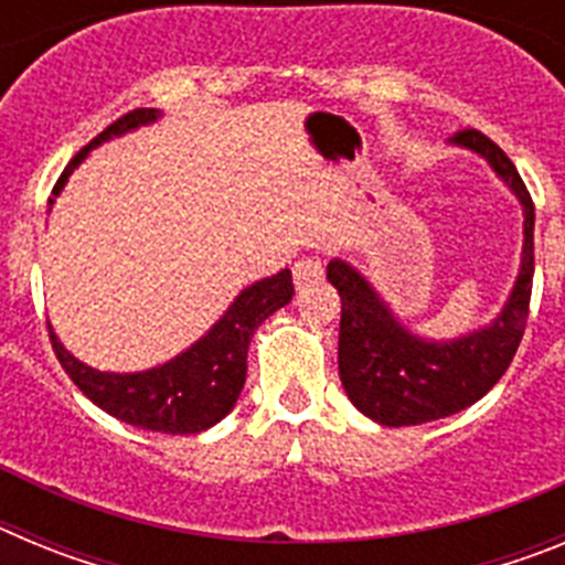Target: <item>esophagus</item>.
Instances as JSON below:
<instances>
[{
	"label": "esophagus",
	"mask_w": 565,
	"mask_h": 565,
	"mask_svg": "<svg viewBox=\"0 0 565 565\" xmlns=\"http://www.w3.org/2000/svg\"><path fill=\"white\" fill-rule=\"evenodd\" d=\"M322 279V263L319 259H299V263H294V286L297 288H308L313 286V282H319Z\"/></svg>",
	"instance_id": "34e87169"
}]
</instances>
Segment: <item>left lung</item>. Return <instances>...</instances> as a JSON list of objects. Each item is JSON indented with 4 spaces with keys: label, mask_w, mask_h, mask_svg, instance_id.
<instances>
[{
    "label": "left lung",
    "mask_w": 565,
    "mask_h": 565,
    "mask_svg": "<svg viewBox=\"0 0 565 565\" xmlns=\"http://www.w3.org/2000/svg\"><path fill=\"white\" fill-rule=\"evenodd\" d=\"M481 154L523 209V252L515 286L489 326L456 339H424L404 326L382 294L348 259L328 263V279L342 299L339 379L359 413L384 427L436 422L487 396L507 373L523 339L535 277V206L515 163L478 129L450 138Z\"/></svg>",
    "instance_id": "8db88e82"
}]
</instances>
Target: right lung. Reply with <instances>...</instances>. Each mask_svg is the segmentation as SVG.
<instances>
[{"label": "right lung", "mask_w": 565, "mask_h": 565, "mask_svg": "<svg viewBox=\"0 0 565 565\" xmlns=\"http://www.w3.org/2000/svg\"><path fill=\"white\" fill-rule=\"evenodd\" d=\"M161 118L158 109H132L115 124H109L96 141H89L82 152L70 161L62 178L53 186V198H58L73 174V169L109 138H121L138 127H147ZM50 198V206H53ZM294 297L291 271L282 268L279 274L257 279L234 297L228 311L223 313L192 348L178 353L169 362L138 373H109L96 371L78 362L73 353L58 342L50 326V342L67 376L76 382L78 391L98 404L104 413L118 422L169 436H192L226 418L237 404L239 391L246 384V356L257 331L274 311L288 306Z\"/></svg>", "instance_id": "1"}]
</instances>
